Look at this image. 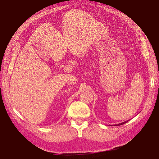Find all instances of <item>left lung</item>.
Masks as SVG:
<instances>
[{
    "instance_id": "obj_1",
    "label": "left lung",
    "mask_w": 159,
    "mask_h": 159,
    "mask_svg": "<svg viewBox=\"0 0 159 159\" xmlns=\"http://www.w3.org/2000/svg\"><path fill=\"white\" fill-rule=\"evenodd\" d=\"M128 121V120H127V121H124V122H122V123H120V124H115V125H113V126H120V125H122V124H126Z\"/></svg>"
}]
</instances>
